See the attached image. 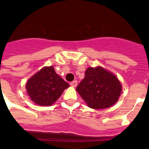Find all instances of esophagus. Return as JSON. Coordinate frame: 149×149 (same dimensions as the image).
Returning <instances> with one entry per match:
<instances>
[{
  "label": "esophagus",
  "instance_id": "obj_1",
  "mask_svg": "<svg viewBox=\"0 0 149 149\" xmlns=\"http://www.w3.org/2000/svg\"><path fill=\"white\" fill-rule=\"evenodd\" d=\"M70 85L72 86H74V87H76L77 85V81H73L70 83Z\"/></svg>",
  "mask_w": 149,
  "mask_h": 149
}]
</instances>
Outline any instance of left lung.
Instances as JSON below:
<instances>
[{
  "label": "left lung",
  "mask_w": 149,
  "mask_h": 149,
  "mask_svg": "<svg viewBox=\"0 0 149 149\" xmlns=\"http://www.w3.org/2000/svg\"><path fill=\"white\" fill-rule=\"evenodd\" d=\"M76 90L93 109H104L116 102L122 86L113 74L103 68H88Z\"/></svg>",
  "instance_id": "obj_1"
}]
</instances>
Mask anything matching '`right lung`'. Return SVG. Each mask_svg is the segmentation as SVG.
<instances>
[{"instance_id": "1", "label": "right lung", "mask_w": 149, "mask_h": 149, "mask_svg": "<svg viewBox=\"0 0 149 149\" xmlns=\"http://www.w3.org/2000/svg\"><path fill=\"white\" fill-rule=\"evenodd\" d=\"M69 86L55 72L53 66L45 67L29 79L26 84L28 95L40 106H51Z\"/></svg>"}]
</instances>
